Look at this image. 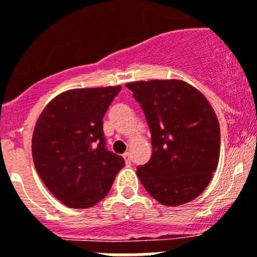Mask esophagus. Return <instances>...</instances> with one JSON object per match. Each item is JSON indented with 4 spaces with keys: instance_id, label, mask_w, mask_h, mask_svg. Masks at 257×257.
Instances as JSON below:
<instances>
[{
    "instance_id": "34e87169",
    "label": "esophagus",
    "mask_w": 257,
    "mask_h": 257,
    "mask_svg": "<svg viewBox=\"0 0 257 257\" xmlns=\"http://www.w3.org/2000/svg\"><path fill=\"white\" fill-rule=\"evenodd\" d=\"M122 158H124V160H125L126 164H131V162H132L131 153H125V154H124V155H122Z\"/></svg>"
}]
</instances>
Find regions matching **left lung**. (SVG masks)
Segmentation results:
<instances>
[{
  "label": "left lung",
  "instance_id": "left-lung-1",
  "mask_svg": "<svg viewBox=\"0 0 257 257\" xmlns=\"http://www.w3.org/2000/svg\"><path fill=\"white\" fill-rule=\"evenodd\" d=\"M141 104L153 154L137 176L164 206L191 202L209 184L220 156V125L207 98L180 80L126 84Z\"/></svg>",
  "mask_w": 257,
  "mask_h": 257
}]
</instances>
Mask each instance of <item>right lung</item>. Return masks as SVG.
Wrapping results in <instances>:
<instances>
[{"mask_svg": "<svg viewBox=\"0 0 257 257\" xmlns=\"http://www.w3.org/2000/svg\"><path fill=\"white\" fill-rule=\"evenodd\" d=\"M121 86L73 89L55 97L36 122L32 156L50 193L70 208L103 199L125 166L108 151L103 116Z\"/></svg>", "mask_w": 257, "mask_h": 257, "instance_id": "right-lung-1", "label": "right lung"}]
</instances>
